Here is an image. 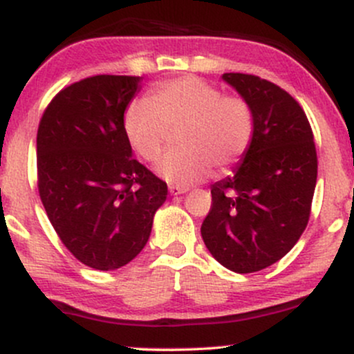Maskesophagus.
<instances>
[{
	"instance_id": "obj_1",
	"label": "esophagus",
	"mask_w": 354,
	"mask_h": 354,
	"mask_svg": "<svg viewBox=\"0 0 354 354\" xmlns=\"http://www.w3.org/2000/svg\"><path fill=\"white\" fill-rule=\"evenodd\" d=\"M186 188H178V186H169V193H171V196H180V194H185L186 193Z\"/></svg>"
}]
</instances>
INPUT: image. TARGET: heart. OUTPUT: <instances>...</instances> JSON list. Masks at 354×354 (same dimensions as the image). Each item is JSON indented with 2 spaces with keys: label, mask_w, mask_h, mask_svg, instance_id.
Segmentation results:
<instances>
[{
  "label": "heart",
  "mask_w": 354,
  "mask_h": 354,
  "mask_svg": "<svg viewBox=\"0 0 354 354\" xmlns=\"http://www.w3.org/2000/svg\"><path fill=\"white\" fill-rule=\"evenodd\" d=\"M128 143L146 161L163 151L168 129L180 128V151L168 153L156 173L169 185L189 188L209 176L228 173L243 160L253 140L254 120L241 96L221 95L194 76L168 80L153 88L148 101L129 104L124 113Z\"/></svg>",
  "instance_id": "heart-1"
}]
</instances>
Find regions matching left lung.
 <instances>
[{"label": "left lung", "instance_id": "1", "mask_svg": "<svg viewBox=\"0 0 354 354\" xmlns=\"http://www.w3.org/2000/svg\"><path fill=\"white\" fill-rule=\"evenodd\" d=\"M221 78L250 104L254 131L233 176L211 186L201 236L223 266L254 273L279 261L306 228L318 158L310 121L293 96L259 76Z\"/></svg>", "mask_w": 354, "mask_h": 354}]
</instances>
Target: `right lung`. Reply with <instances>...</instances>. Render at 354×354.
Listing matches in <instances>:
<instances>
[{
	"mask_svg": "<svg viewBox=\"0 0 354 354\" xmlns=\"http://www.w3.org/2000/svg\"><path fill=\"white\" fill-rule=\"evenodd\" d=\"M140 76L98 75L61 89L36 136L38 189L53 228L83 265L111 271L148 243L168 186L133 160L124 111Z\"/></svg>",
	"mask_w": 354,
	"mask_h": 354,
	"instance_id": "add662e5",
	"label": "right lung"
}]
</instances>
